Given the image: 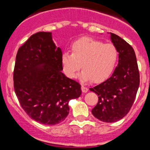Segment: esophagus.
<instances>
[{
  "label": "esophagus",
  "mask_w": 150,
  "mask_h": 150,
  "mask_svg": "<svg viewBox=\"0 0 150 150\" xmlns=\"http://www.w3.org/2000/svg\"><path fill=\"white\" fill-rule=\"evenodd\" d=\"M81 89H82V91H83V93H86L88 91V88H86V87L83 85L81 86Z\"/></svg>",
  "instance_id": "esophagus-1"
}]
</instances>
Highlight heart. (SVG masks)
I'll return each instance as SVG.
<instances>
[{"label":"heart","instance_id":"b5f03b06","mask_svg":"<svg viewBox=\"0 0 150 150\" xmlns=\"http://www.w3.org/2000/svg\"><path fill=\"white\" fill-rule=\"evenodd\" d=\"M71 50L72 53H62V70L67 77L74 78L82 64L84 70L80 78L83 81H103L112 72L119 57L116 46L92 38H82L74 42Z\"/></svg>","mask_w":150,"mask_h":150}]
</instances>
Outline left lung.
Wrapping results in <instances>:
<instances>
[{
  "label": "left lung",
  "instance_id": "obj_1",
  "mask_svg": "<svg viewBox=\"0 0 150 150\" xmlns=\"http://www.w3.org/2000/svg\"><path fill=\"white\" fill-rule=\"evenodd\" d=\"M110 39L119 52V62L110 78L93 88L98 103L92 110L97 119L115 122L129 112L139 85V73L134 49L120 36L110 33Z\"/></svg>",
  "mask_w": 150,
  "mask_h": 150
}]
</instances>
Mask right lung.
I'll return each mask as SVG.
<instances>
[{
	"mask_svg": "<svg viewBox=\"0 0 150 150\" xmlns=\"http://www.w3.org/2000/svg\"><path fill=\"white\" fill-rule=\"evenodd\" d=\"M62 55L50 32H38L29 38L16 55L15 93L29 117L43 125L63 121L69 114V101L81 95L80 84L62 72Z\"/></svg>",
	"mask_w": 150,
	"mask_h": 150,
	"instance_id": "1",
	"label": "right lung"
}]
</instances>
